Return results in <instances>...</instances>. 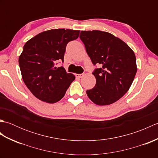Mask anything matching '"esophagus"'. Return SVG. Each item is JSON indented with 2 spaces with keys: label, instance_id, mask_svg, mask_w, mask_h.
Listing matches in <instances>:
<instances>
[{
  "label": "esophagus",
  "instance_id": "obj_1",
  "mask_svg": "<svg viewBox=\"0 0 158 158\" xmlns=\"http://www.w3.org/2000/svg\"><path fill=\"white\" fill-rule=\"evenodd\" d=\"M83 75V74H75V76L76 77H77V78H81Z\"/></svg>",
  "mask_w": 158,
  "mask_h": 158
}]
</instances>
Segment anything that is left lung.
I'll use <instances>...</instances> for the list:
<instances>
[{"label": "left lung", "mask_w": 158, "mask_h": 158, "mask_svg": "<svg viewBox=\"0 0 158 158\" xmlns=\"http://www.w3.org/2000/svg\"><path fill=\"white\" fill-rule=\"evenodd\" d=\"M79 38L94 66L96 83L87 95L98 105H108L128 91L136 73L135 53L126 43L110 33L81 31Z\"/></svg>", "instance_id": "1"}]
</instances>
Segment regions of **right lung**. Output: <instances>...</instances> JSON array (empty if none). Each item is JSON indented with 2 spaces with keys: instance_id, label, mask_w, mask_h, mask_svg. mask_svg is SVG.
<instances>
[{
  "instance_id": "right-lung-1",
  "label": "right lung",
  "mask_w": 158,
  "mask_h": 158,
  "mask_svg": "<svg viewBox=\"0 0 158 158\" xmlns=\"http://www.w3.org/2000/svg\"><path fill=\"white\" fill-rule=\"evenodd\" d=\"M79 31L52 29L39 33L26 43L19 57L23 81L38 99L55 103L64 96L75 77L57 62H64L68 43L79 37Z\"/></svg>"
}]
</instances>
